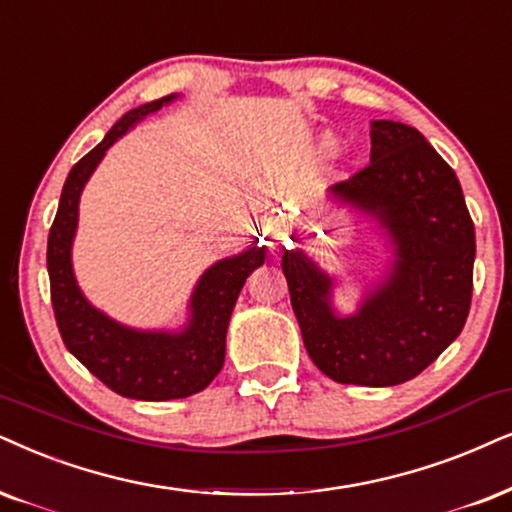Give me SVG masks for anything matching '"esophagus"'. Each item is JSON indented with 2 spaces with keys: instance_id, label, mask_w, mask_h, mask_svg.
Listing matches in <instances>:
<instances>
[{
  "instance_id": "obj_1",
  "label": "esophagus",
  "mask_w": 512,
  "mask_h": 512,
  "mask_svg": "<svg viewBox=\"0 0 512 512\" xmlns=\"http://www.w3.org/2000/svg\"><path fill=\"white\" fill-rule=\"evenodd\" d=\"M271 231H274V236H281V231H283V222H281V219H276V222L271 224Z\"/></svg>"
}]
</instances>
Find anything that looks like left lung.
<instances>
[{
  "instance_id": "8db88e82",
  "label": "left lung",
  "mask_w": 512,
  "mask_h": 512,
  "mask_svg": "<svg viewBox=\"0 0 512 512\" xmlns=\"http://www.w3.org/2000/svg\"><path fill=\"white\" fill-rule=\"evenodd\" d=\"M326 196L371 219L390 262L357 309L340 314L338 278L302 248L286 250L281 267L304 347L335 383H406L461 335L470 312L475 226L456 172L416 127L373 120L371 163Z\"/></svg>"
}]
</instances>
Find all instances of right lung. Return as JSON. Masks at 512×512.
Wrapping results in <instances>:
<instances>
[{
  "label": "right lung",
  "mask_w": 512,
  "mask_h": 512,
  "mask_svg": "<svg viewBox=\"0 0 512 512\" xmlns=\"http://www.w3.org/2000/svg\"><path fill=\"white\" fill-rule=\"evenodd\" d=\"M177 99L179 94H170L125 113L101 144L73 165L63 184L47 243L51 304L68 352L113 392L141 401L184 399L205 390L215 380L224 366L226 328L238 293L245 278L262 267L267 255V250L257 248L255 238L250 248L205 269L186 307V323L177 331L134 328L115 321L96 309L77 286L73 241L84 186L115 141Z\"/></svg>",
  "instance_id": "1"
}]
</instances>
